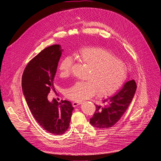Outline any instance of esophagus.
Instances as JSON below:
<instances>
[{"mask_svg": "<svg viewBox=\"0 0 161 161\" xmlns=\"http://www.w3.org/2000/svg\"><path fill=\"white\" fill-rule=\"evenodd\" d=\"M81 104V102H73V106L74 107H76V106H78V105H80Z\"/></svg>", "mask_w": 161, "mask_h": 161, "instance_id": "34e87169", "label": "esophagus"}]
</instances>
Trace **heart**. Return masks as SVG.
<instances>
[{"mask_svg":"<svg viewBox=\"0 0 161 161\" xmlns=\"http://www.w3.org/2000/svg\"><path fill=\"white\" fill-rule=\"evenodd\" d=\"M80 61L89 71L86 81H76L69 87L65 96L75 101H81L95 96L106 97L112 95L125 81L127 69L125 64L116 59L106 50L99 48H85L78 53ZM73 65L70 57H64L59 64L60 76H69Z\"/></svg>","mask_w":161,"mask_h":161,"instance_id":"obj_1","label":"heart"}]
</instances>
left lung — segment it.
<instances>
[{"mask_svg":"<svg viewBox=\"0 0 161 161\" xmlns=\"http://www.w3.org/2000/svg\"><path fill=\"white\" fill-rule=\"evenodd\" d=\"M136 88L135 81L129 80L114 95L103 100L101 105H96V111L90 121L91 125L99 129L113 127L128 108Z\"/></svg>","mask_w":161,"mask_h":161,"instance_id":"left-lung-1","label":"left lung"}]
</instances>
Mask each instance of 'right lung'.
<instances>
[{
    "label": "right lung",
    "instance_id": "1",
    "mask_svg": "<svg viewBox=\"0 0 161 161\" xmlns=\"http://www.w3.org/2000/svg\"><path fill=\"white\" fill-rule=\"evenodd\" d=\"M62 51L59 44L42 50L26 66L21 81L32 115L43 129L56 135L68 129L74 109L70 101L58 103L53 99L50 102L47 99L50 90H55L53 80Z\"/></svg>",
    "mask_w": 161,
    "mask_h": 161
}]
</instances>
